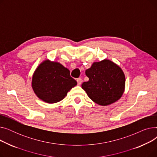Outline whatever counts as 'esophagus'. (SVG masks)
I'll use <instances>...</instances> for the list:
<instances>
[{
  "label": "esophagus",
  "instance_id": "1",
  "mask_svg": "<svg viewBox=\"0 0 157 157\" xmlns=\"http://www.w3.org/2000/svg\"><path fill=\"white\" fill-rule=\"evenodd\" d=\"M77 83H78V85H80L82 83V79L81 78H78L77 79Z\"/></svg>",
  "mask_w": 157,
  "mask_h": 157
}]
</instances>
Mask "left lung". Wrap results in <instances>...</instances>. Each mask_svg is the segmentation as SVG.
<instances>
[{"instance_id":"obj_1","label":"left lung","mask_w":157,"mask_h":157,"mask_svg":"<svg viewBox=\"0 0 157 157\" xmlns=\"http://www.w3.org/2000/svg\"><path fill=\"white\" fill-rule=\"evenodd\" d=\"M89 80L81 86L90 98L101 105L117 101L125 89V77L121 68L109 60L95 62L86 70Z\"/></svg>"}]
</instances>
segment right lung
<instances>
[{"mask_svg":"<svg viewBox=\"0 0 157 157\" xmlns=\"http://www.w3.org/2000/svg\"><path fill=\"white\" fill-rule=\"evenodd\" d=\"M32 85L39 98L52 104L62 101L77 82L68 69L59 63L46 60L36 70Z\"/></svg>","mask_w":157,"mask_h":157,"instance_id":"obj_1","label":"right lung"}]
</instances>
